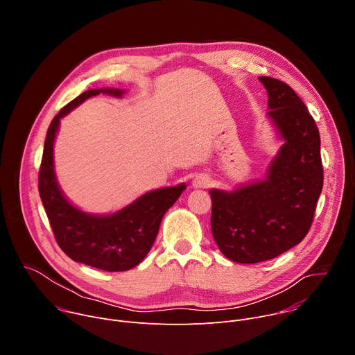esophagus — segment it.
<instances>
[{
	"label": "esophagus",
	"instance_id": "obj_1",
	"mask_svg": "<svg viewBox=\"0 0 355 355\" xmlns=\"http://www.w3.org/2000/svg\"><path fill=\"white\" fill-rule=\"evenodd\" d=\"M192 185L195 188H208L211 185V177L207 174H199L193 178Z\"/></svg>",
	"mask_w": 355,
	"mask_h": 355
}]
</instances>
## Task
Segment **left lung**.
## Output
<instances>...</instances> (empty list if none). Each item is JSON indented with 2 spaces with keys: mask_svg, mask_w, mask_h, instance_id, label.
<instances>
[{
  "mask_svg": "<svg viewBox=\"0 0 355 355\" xmlns=\"http://www.w3.org/2000/svg\"><path fill=\"white\" fill-rule=\"evenodd\" d=\"M260 81L268 92V116L285 143L264 181L233 192L211 191L214 239L229 260L241 264L275 259L305 239L323 188L313 116L288 84Z\"/></svg>",
  "mask_w": 355,
  "mask_h": 355,
  "instance_id": "obj_1",
  "label": "left lung"
}]
</instances>
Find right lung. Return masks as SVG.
<instances>
[{
	"label": "right lung",
	"instance_id": "obj_1",
	"mask_svg": "<svg viewBox=\"0 0 355 355\" xmlns=\"http://www.w3.org/2000/svg\"><path fill=\"white\" fill-rule=\"evenodd\" d=\"M107 92L116 96L121 89H88L60 110L47 129L39 168L37 188L59 247L66 254L104 271H128L136 267L153 245L164 214L174 205L185 184L147 192L132 205L110 216L87 215L63 196L53 171V141L60 118L89 96Z\"/></svg>",
	"mask_w": 355,
	"mask_h": 355
}]
</instances>
